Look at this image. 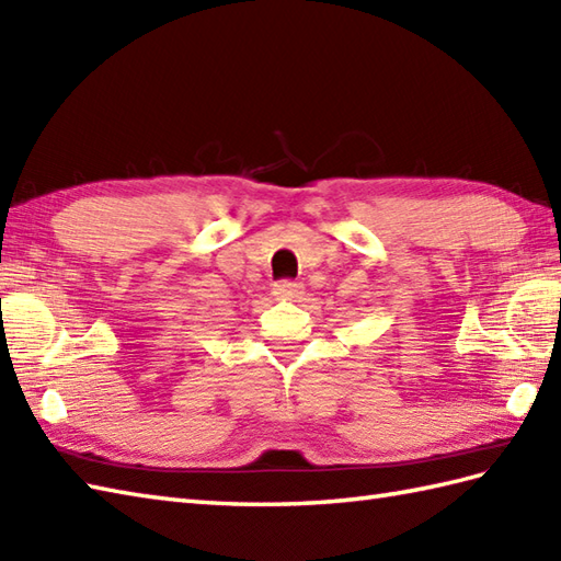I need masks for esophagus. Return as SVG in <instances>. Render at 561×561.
<instances>
[{
    "label": "esophagus",
    "instance_id": "obj_1",
    "mask_svg": "<svg viewBox=\"0 0 561 561\" xmlns=\"http://www.w3.org/2000/svg\"><path fill=\"white\" fill-rule=\"evenodd\" d=\"M299 291H301V287L296 282H277L272 287V296L279 301H294L296 296H299Z\"/></svg>",
    "mask_w": 561,
    "mask_h": 561
}]
</instances>
